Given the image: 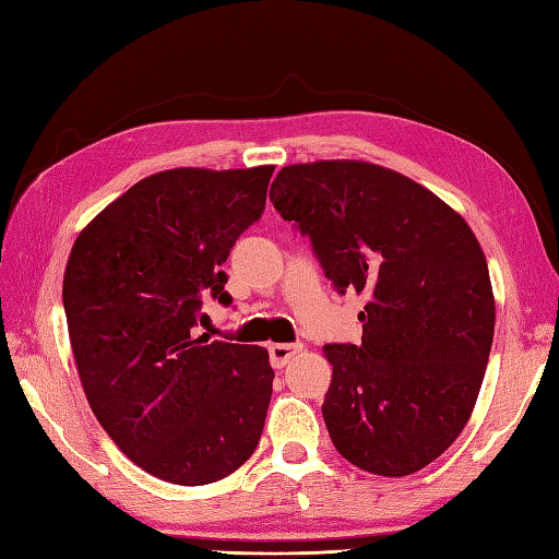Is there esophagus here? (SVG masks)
I'll list each match as a JSON object with an SVG mask.
<instances>
[{"label": "esophagus", "instance_id": "34e87169", "mask_svg": "<svg viewBox=\"0 0 559 559\" xmlns=\"http://www.w3.org/2000/svg\"><path fill=\"white\" fill-rule=\"evenodd\" d=\"M302 352L300 343H277V345H270V364L273 368H284L289 364L296 354Z\"/></svg>", "mask_w": 559, "mask_h": 559}]
</instances>
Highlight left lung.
Masks as SVG:
<instances>
[{
    "instance_id": "obj_1",
    "label": "left lung",
    "mask_w": 559,
    "mask_h": 559,
    "mask_svg": "<svg viewBox=\"0 0 559 559\" xmlns=\"http://www.w3.org/2000/svg\"><path fill=\"white\" fill-rule=\"evenodd\" d=\"M270 200L310 235L335 289L368 298L361 345H324L335 450L378 476L425 468L466 427L492 349L478 238L425 186L366 160L286 165Z\"/></svg>"
}]
</instances>
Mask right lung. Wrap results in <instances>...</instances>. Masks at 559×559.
<instances>
[{
  "mask_svg": "<svg viewBox=\"0 0 559 559\" xmlns=\"http://www.w3.org/2000/svg\"><path fill=\"white\" fill-rule=\"evenodd\" d=\"M275 165L144 177L79 233L62 302L99 425L151 476L207 485L257 450L275 373L267 349L198 333L202 294L228 306L222 265L263 214Z\"/></svg>",
  "mask_w": 559,
  "mask_h": 559,
  "instance_id": "obj_1",
  "label": "right lung"
}]
</instances>
